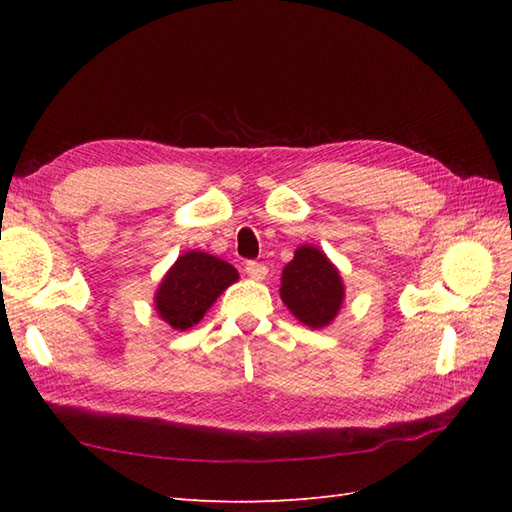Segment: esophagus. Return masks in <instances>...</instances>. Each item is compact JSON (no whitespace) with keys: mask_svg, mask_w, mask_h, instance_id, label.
Masks as SVG:
<instances>
[{"mask_svg":"<svg viewBox=\"0 0 512 512\" xmlns=\"http://www.w3.org/2000/svg\"><path fill=\"white\" fill-rule=\"evenodd\" d=\"M246 275L250 279H255V281H262L268 275V268L264 264H259V262H248L246 264Z\"/></svg>","mask_w":512,"mask_h":512,"instance_id":"obj_1","label":"esophagus"}]
</instances>
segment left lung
Here are the masks:
<instances>
[{"label":"left lung","instance_id":"left-lung-1","mask_svg":"<svg viewBox=\"0 0 512 512\" xmlns=\"http://www.w3.org/2000/svg\"><path fill=\"white\" fill-rule=\"evenodd\" d=\"M279 297L297 321L312 330H323L343 306L345 284L339 268L321 248L303 244L284 266Z\"/></svg>","mask_w":512,"mask_h":512}]
</instances>
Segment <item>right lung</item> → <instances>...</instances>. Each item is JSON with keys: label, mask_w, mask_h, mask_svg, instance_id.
I'll return each instance as SVG.
<instances>
[{"label": "right lung", "mask_w": 512, "mask_h": 512, "mask_svg": "<svg viewBox=\"0 0 512 512\" xmlns=\"http://www.w3.org/2000/svg\"><path fill=\"white\" fill-rule=\"evenodd\" d=\"M237 279V270L220 257L202 250L182 253L154 295L158 317L173 330H189L204 319L217 297Z\"/></svg>", "instance_id": "add662e5"}]
</instances>
